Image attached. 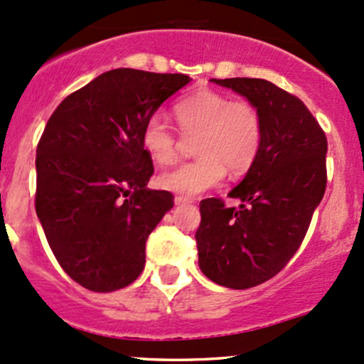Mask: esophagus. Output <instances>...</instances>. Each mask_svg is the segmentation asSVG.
I'll use <instances>...</instances> for the list:
<instances>
[{"label": "esophagus", "mask_w": 364, "mask_h": 364, "mask_svg": "<svg viewBox=\"0 0 364 364\" xmlns=\"http://www.w3.org/2000/svg\"><path fill=\"white\" fill-rule=\"evenodd\" d=\"M190 202H191V198H188V197H181V195L174 197L176 205H183V203H190Z\"/></svg>", "instance_id": "esophagus-1"}]
</instances>
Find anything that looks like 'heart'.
<instances>
[{
  "label": "heart",
  "instance_id": "b5f03b06",
  "mask_svg": "<svg viewBox=\"0 0 364 364\" xmlns=\"http://www.w3.org/2000/svg\"><path fill=\"white\" fill-rule=\"evenodd\" d=\"M174 115L183 136L195 139L198 159L157 178L162 190L193 195L214 188L231 174H242L252 166L262 143V121L250 102L233 100L213 90H200L174 105ZM141 143L157 164H169L178 154V136L162 115H151L141 131Z\"/></svg>",
  "mask_w": 364,
  "mask_h": 364
}]
</instances>
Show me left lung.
Listing matches in <instances>:
<instances>
[{
    "mask_svg": "<svg viewBox=\"0 0 364 364\" xmlns=\"http://www.w3.org/2000/svg\"><path fill=\"white\" fill-rule=\"evenodd\" d=\"M257 109L262 143L245 178L221 198L200 202L195 233L207 278L243 290L264 283L297 252L326 188V136L307 107L266 79H210Z\"/></svg>",
    "mask_w": 364,
    "mask_h": 364,
    "instance_id": "1",
    "label": "left lung"
}]
</instances>
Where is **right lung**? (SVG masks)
I'll return each instance as SVG.
<instances>
[{"instance_id": "obj_1", "label": "right lung", "mask_w": 364, "mask_h": 364, "mask_svg": "<svg viewBox=\"0 0 364 364\" xmlns=\"http://www.w3.org/2000/svg\"><path fill=\"white\" fill-rule=\"evenodd\" d=\"M191 79L103 72L63 100L36 150V214L58 264L93 292H114L145 267V243L174 197L146 188L145 122Z\"/></svg>"}]
</instances>
